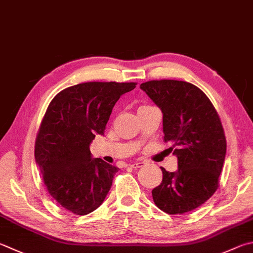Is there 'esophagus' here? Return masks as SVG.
Wrapping results in <instances>:
<instances>
[{
    "label": "esophagus",
    "instance_id": "34e87169",
    "mask_svg": "<svg viewBox=\"0 0 253 253\" xmlns=\"http://www.w3.org/2000/svg\"><path fill=\"white\" fill-rule=\"evenodd\" d=\"M145 164H146L145 162H135V163L129 164V166L131 168H140L142 166H145Z\"/></svg>",
    "mask_w": 253,
    "mask_h": 253
}]
</instances>
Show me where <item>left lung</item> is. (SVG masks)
Masks as SVG:
<instances>
[{
	"label": "left lung",
	"mask_w": 253,
	"mask_h": 253,
	"mask_svg": "<svg viewBox=\"0 0 253 253\" xmlns=\"http://www.w3.org/2000/svg\"><path fill=\"white\" fill-rule=\"evenodd\" d=\"M140 88L162 109L164 141L178 159L177 171L160 167L163 181L151 191L154 203L169 214L189 212L219 187L227 150L221 121L208 96L191 83L149 81Z\"/></svg>",
	"instance_id": "1"
}]
</instances>
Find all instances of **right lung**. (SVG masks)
<instances>
[{"instance_id": "add662e5", "label": "right lung", "mask_w": 253, "mask_h": 253, "mask_svg": "<svg viewBox=\"0 0 253 253\" xmlns=\"http://www.w3.org/2000/svg\"><path fill=\"white\" fill-rule=\"evenodd\" d=\"M137 83L88 82L67 87L49 103L35 139V160L56 203L85 215L103 204L118 171L91 158L89 145L103 135L114 105Z\"/></svg>"}]
</instances>
